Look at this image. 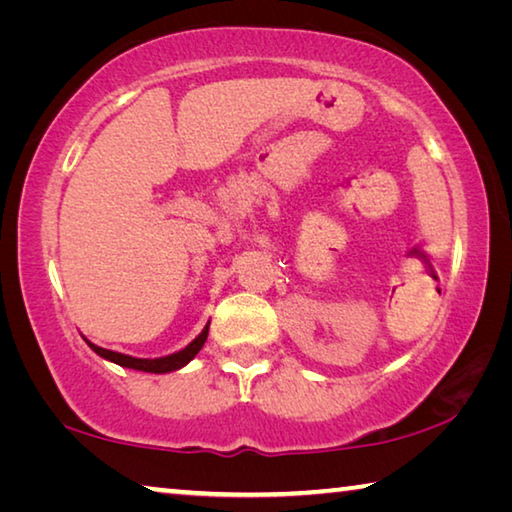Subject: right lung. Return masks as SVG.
<instances>
[{"label": "right lung", "mask_w": 512, "mask_h": 512, "mask_svg": "<svg viewBox=\"0 0 512 512\" xmlns=\"http://www.w3.org/2000/svg\"><path fill=\"white\" fill-rule=\"evenodd\" d=\"M207 332H210V325H205V329L201 334L196 336V339L183 348L180 352H173L169 357H160V359H135V357H128V354H119V352H112L106 348H99V345H94L88 341L90 348L99 354V357L108 359L112 363H117V366H124V368H133V370H144V372H155V375H162V372H171V370H178L183 368L185 363L192 361L198 352H201L203 343L207 341Z\"/></svg>", "instance_id": "right-lung-1"}]
</instances>
